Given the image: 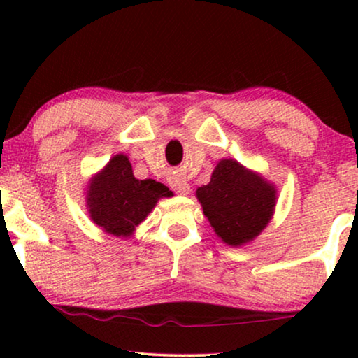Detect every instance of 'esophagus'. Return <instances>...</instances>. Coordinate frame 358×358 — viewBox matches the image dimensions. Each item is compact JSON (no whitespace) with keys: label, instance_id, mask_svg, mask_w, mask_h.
Returning a JSON list of instances; mask_svg holds the SVG:
<instances>
[{"label":"esophagus","instance_id":"34e87169","mask_svg":"<svg viewBox=\"0 0 358 358\" xmlns=\"http://www.w3.org/2000/svg\"><path fill=\"white\" fill-rule=\"evenodd\" d=\"M171 187H173L174 192L179 195H189V192H190V185L187 184V180L179 179V178L171 180Z\"/></svg>","mask_w":358,"mask_h":358}]
</instances>
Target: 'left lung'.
I'll return each mask as SVG.
<instances>
[{"label": "left lung", "instance_id": "8db88e82", "mask_svg": "<svg viewBox=\"0 0 358 358\" xmlns=\"http://www.w3.org/2000/svg\"><path fill=\"white\" fill-rule=\"evenodd\" d=\"M213 231L241 248L261 234L275 212L277 187L236 159H220L207 185L195 190Z\"/></svg>", "mask_w": 358, "mask_h": 358}]
</instances>
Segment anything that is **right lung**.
Wrapping results in <instances>:
<instances>
[{
    "instance_id": "obj_1",
    "label": "right lung",
    "mask_w": 358,
    "mask_h": 358,
    "mask_svg": "<svg viewBox=\"0 0 358 358\" xmlns=\"http://www.w3.org/2000/svg\"><path fill=\"white\" fill-rule=\"evenodd\" d=\"M86 208L91 222L117 238H131L159 199L171 190L153 179H136L129 156H112L109 163L90 179Z\"/></svg>"
}]
</instances>
